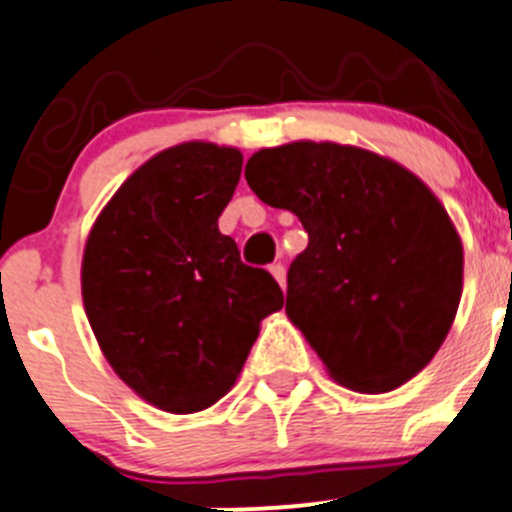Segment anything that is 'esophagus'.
I'll list each match as a JSON object with an SVG mask.
<instances>
[{"mask_svg":"<svg viewBox=\"0 0 512 512\" xmlns=\"http://www.w3.org/2000/svg\"><path fill=\"white\" fill-rule=\"evenodd\" d=\"M269 271H271V276H274V279L279 281L281 289L287 287V269H284V264H271Z\"/></svg>","mask_w":512,"mask_h":512,"instance_id":"obj_1","label":"esophagus"}]
</instances>
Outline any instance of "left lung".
Instances as JSON below:
<instances>
[{"label": "left lung", "instance_id": "8db88e82", "mask_svg": "<svg viewBox=\"0 0 512 512\" xmlns=\"http://www.w3.org/2000/svg\"><path fill=\"white\" fill-rule=\"evenodd\" d=\"M246 180L292 210L309 243L287 274V317L335 383L388 393L431 363L462 299V238L411 170L370 149H259Z\"/></svg>", "mask_w": 512, "mask_h": 512}]
</instances>
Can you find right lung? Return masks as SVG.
Instances as JSON below:
<instances>
[{
  "label": "right lung",
  "mask_w": 512,
  "mask_h": 512,
  "mask_svg": "<svg viewBox=\"0 0 512 512\" xmlns=\"http://www.w3.org/2000/svg\"><path fill=\"white\" fill-rule=\"evenodd\" d=\"M243 154L213 142L164 149L98 213L81 264L88 322L121 381L170 414L236 386L261 320L284 307L274 276L241 261L218 218Z\"/></svg>",
  "instance_id": "obj_1"
}]
</instances>
